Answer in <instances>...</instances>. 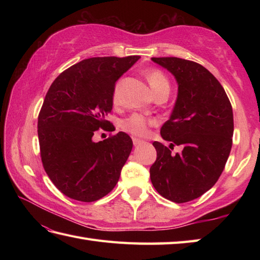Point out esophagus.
<instances>
[{"instance_id":"obj_1","label":"esophagus","mask_w":260,"mask_h":260,"mask_svg":"<svg viewBox=\"0 0 260 260\" xmlns=\"http://www.w3.org/2000/svg\"><path fill=\"white\" fill-rule=\"evenodd\" d=\"M133 143H134V146H139V145L143 144V143H144V141L136 139V137H133Z\"/></svg>"}]
</instances>
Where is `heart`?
I'll return each instance as SVG.
<instances>
[{
  "label": "heart",
  "instance_id": "obj_1",
  "mask_svg": "<svg viewBox=\"0 0 260 260\" xmlns=\"http://www.w3.org/2000/svg\"><path fill=\"white\" fill-rule=\"evenodd\" d=\"M145 77L150 84L151 88L153 89L155 96L159 95L162 92H170V81L168 77L165 76L161 70L158 69H148L145 73ZM119 99V91L118 86L115 87L114 93H113V101L114 103H118ZM155 121L151 118H146L145 116L141 114H133L129 117L121 120L120 126L124 131L128 132V133L136 135V136H144L147 134L148 126L153 125Z\"/></svg>",
  "mask_w": 260,
  "mask_h": 260
}]
</instances>
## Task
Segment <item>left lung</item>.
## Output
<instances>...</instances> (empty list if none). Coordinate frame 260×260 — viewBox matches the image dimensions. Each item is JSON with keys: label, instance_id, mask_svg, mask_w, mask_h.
<instances>
[{"label": "left lung", "instance_id": "1", "mask_svg": "<svg viewBox=\"0 0 260 260\" xmlns=\"http://www.w3.org/2000/svg\"><path fill=\"white\" fill-rule=\"evenodd\" d=\"M178 82V97L161 128L169 147L154 142L157 157L150 169L155 190L183 203L201 197L221 175L233 145L234 114L217 78L203 66L175 57L152 58ZM176 145L182 148L172 154Z\"/></svg>", "mask_w": 260, "mask_h": 260}]
</instances>
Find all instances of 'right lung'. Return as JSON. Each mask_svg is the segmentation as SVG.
<instances>
[{"label": "right lung", "mask_w": 260, "mask_h": 260, "mask_svg": "<svg viewBox=\"0 0 260 260\" xmlns=\"http://www.w3.org/2000/svg\"><path fill=\"white\" fill-rule=\"evenodd\" d=\"M140 56L85 59L60 74L38 117L43 168L74 200L92 202L112 191L133 147L124 132L101 142L93 133L110 125L115 84Z\"/></svg>", "instance_id": "right-lung-1"}]
</instances>
